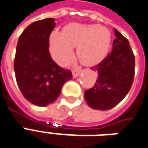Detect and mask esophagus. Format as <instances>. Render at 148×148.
<instances>
[{
    "mask_svg": "<svg viewBox=\"0 0 148 148\" xmlns=\"http://www.w3.org/2000/svg\"><path fill=\"white\" fill-rule=\"evenodd\" d=\"M82 72V70H79V69H77V70H73L72 71V76L74 78H76L79 76V74Z\"/></svg>",
    "mask_w": 148,
    "mask_h": 148,
    "instance_id": "obj_1",
    "label": "esophagus"
}]
</instances>
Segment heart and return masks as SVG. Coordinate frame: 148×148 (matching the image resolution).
I'll return each mask as SVG.
<instances>
[{
    "instance_id": "heart-1",
    "label": "heart",
    "mask_w": 148,
    "mask_h": 148,
    "mask_svg": "<svg viewBox=\"0 0 148 148\" xmlns=\"http://www.w3.org/2000/svg\"><path fill=\"white\" fill-rule=\"evenodd\" d=\"M111 40V32L105 27L70 24L64 27L62 32H51L49 50L56 62L65 66L73 58V47H77L80 62L84 65H94L101 62L108 55Z\"/></svg>"
}]
</instances>
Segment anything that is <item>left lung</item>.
Returning a JSON list of instances; mask_svg holds the SVG:
<instances>
[{
  "instance_id": "obj_1",
  "label": "left lung",
  "mask_w": 148,
  "mask_h": 148,
  "mask_svg": "<svg viewBox=\"0 0 148 148\" xmlns=\"http://www.w3.org/2000/svg\"><path fill=\"white\" fill-rule=\"evenodd\" d=\"M112 50L102 62L92 67L98 76L84 99L90 108L106 111L114 108L128 93L135 76V56L127 39L114 29Z\"/></svg>"
}]
</instances>
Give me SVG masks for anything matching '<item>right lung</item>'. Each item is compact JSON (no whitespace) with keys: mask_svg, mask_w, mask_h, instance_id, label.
<instances>
[{"mask_svg":"<svg viewBox=\"0 0 148 148\" xmlns=\"http://www.w3.org/2000/svg\"><path fill=\"white\" fill-rule=\"evenodd\" d=\"M55 25L53 18L33 22L20 36L16 45V83L24 97L39 107L54 102L63 85L72 78V72L57 65L49 52V36Z\"/></svg>","mask_w":148,"mask_h":148,"instance_id":"1","label":"right lung"}]
</instances>
